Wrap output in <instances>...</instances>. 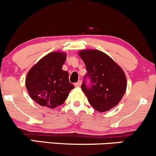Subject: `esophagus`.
<instances>
[{
	"label": "esophagus",
	"instance_id": "esophagus-1",
	"mask_svg": "<svg viewBox=\"0 0 156 156\" xmlns=\"http://www.w3.org/2000/svg\"><path fill=\"white\" fill-rule=\"evenodd\" d=\"M75 87H80L81 85V81H78V82L75 83Z\"/></svg>",
	"mask_w": 156,
	"mask_h": 156
}]
</instances>
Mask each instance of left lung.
Wrapping results in <instances>:
<instances>
[{
  "label": "left lung",
  "instance_id": "left-lung-1",
  "mask_svg": "<svg viewBox=\"0 0 156 156\" xmlns=\"http://www.w3.org/2000/svg\"><path fill=\"white\" fill-rule=\"evenodd\" d=\"M79 55L87 71L81 89L90 104L99 112L115 107L126 90L124 72L111 57L100 51L83 50Z\"/></svg>",
  "mask_w": 156,
  "mask_h": 156
}]
</instances>
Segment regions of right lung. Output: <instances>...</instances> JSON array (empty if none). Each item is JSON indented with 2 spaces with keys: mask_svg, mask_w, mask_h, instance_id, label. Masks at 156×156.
<instances>
[{
  "mask_svg": "<svg viewBox=\"0 0 156 156\" xmlns=\"http://www.w3.org/2000/svg\"><path fill=\"white\" fill-rule=\"evenodd\" d=\"M66 59V54L52 52L27 73L26 87L30 97L40 105L50 108L60 105L75 87L69 81V73L62 69Z\"/></svg>",
  "mask_w": 156,
  "mask_h": 156,
  "instance_id": "right-lung-1",
  "label": "right lung"
}]
</instances>
